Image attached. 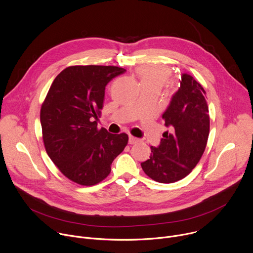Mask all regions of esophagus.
<instances>
[{
    "label": "esophagus",
    "instance_id": "34e87169",
    "mask_svg": "<svg viewBox=\"0 0 253 253\" xmlns=\"http://www.w3.org/2000/svg\"><path fill=\"white\" fill-rule=\"evenodd\" d=\"M129 144H136V143H138L139 142V139L138 138H136V137H134V136H129Z\"/></svg>",
    "mask_w": 253,
    "mask_h": 253
}]
</instances>
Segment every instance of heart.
<instances>
[{"label": "heart", "mask_w": 253, "mask_h": 253, "mask_svg": "<svg viewBox=\"0 0 253 253\" xmlns=\"http://www.w3.org/2000/svg\"><path fill=\"white\" fill-rule=\"evenodd\" d=\"M140 82L142 86H150L161 89L168 79V73L165 69L154 66L145 65L139 69Z\"/></svg>", "instance_id": "heart-1"}]
</instances>
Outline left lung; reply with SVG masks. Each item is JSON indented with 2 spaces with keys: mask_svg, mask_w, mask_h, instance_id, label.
<instances>
[{
  "mask_svg": "<svg viewBox=\"0 0 253 253\" xmlns=\"http://www.w3.org/2000/svg\"><path fill=\"white\" fill-rule=\"evenodd\" d=\"M205 94L192 75L181 74L179 89L162 116L169 130L158 147H151L150 159L141 163L145 174L154 181L171 184L182 180L201 160L210 133Z\"/></svg>",
  "mask_w": 253,
  "mask_h": 253,
  "instance_id": "1",
  "label": "left lung"
}]
</instances>
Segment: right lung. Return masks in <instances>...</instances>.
<instances>
[{
    "label": "right lung",
    "instance_id": "right-lung-1",
    "mask_svg": "<svg viewBox=\"0 0 253 253\" xmlns=\"http://www.w3.org/2000/svg\"><path fill=\"white\" fill-rule=\"evenodd\" d=\"M126 69L75 65L53 80L41 109L42 139L48 157L72 182L93 186L111 172L113 160L128 143L125 133L97 129L105 86Z\"/></svg>",
    "mask_w": 253,
    "mask_h": 253
}]
</instances>
